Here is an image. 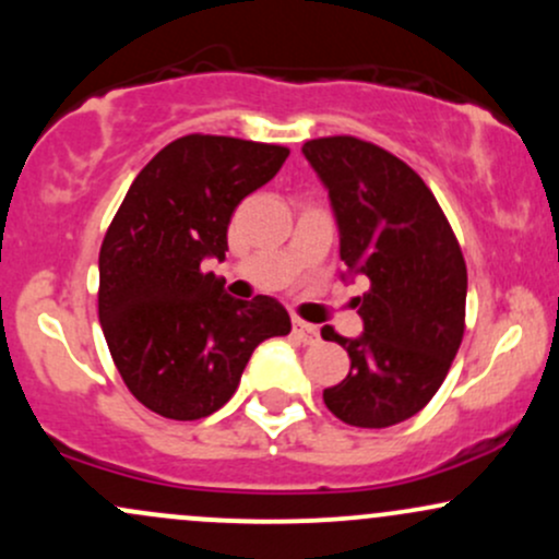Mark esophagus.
Returning a JSON list of instances; mask_svg holds the SVG:
<instances>
[{
	"label": "esophagus",
	"mask_w": 559,
	"mask_h": 559,
	"mask_svg": "<svg viewBox=\"0 0 559 559\" xmlns=\"http://www.w3.org/2000/svg\"><path fill=\"white\" fill-rule=\"evenodd\" d=\"M294 336H297L299 342H305V345H316V342L321 340V331H318V326H312V323L294 318Z\"/></svg>",
	"instance_id": "1"
}]
</instances>
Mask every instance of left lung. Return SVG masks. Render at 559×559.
<instances>
[{"instance_id":"obj_1","label":"left lung","mask_w":559,"mask_h":559,"mask_svg":"<svg viewBox=\"0 0 559 559\" xmlns=\"http://www.w3.org/2000/svg\"><path fill=\"white\" fill-rule=\"evenodd\" d=\"M329 190L347 273L366 278L355 297L364 334L321 336L347 349L349 371L323 403L353 427L406 421L432 401L464 336L467 265L449 219L419 175L373 143L321 138L302 145Z\"/></svg>"}]
</instances>
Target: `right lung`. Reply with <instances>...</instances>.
Segmentation results:
<instances>
[{
	"label": "right lung",
	"mask_w": 559,
	"mask_h": 559,
	"mask_svg": "<svg viewBox=\"0 0 559 559\" xmlns=\"http://www.w3.org/2000/svg\"><path fill=\"white\" fill-rule=\"evenodd\" d=\"M289 148L188 134L145 164L100 247L97 316L110 358L145 408L204 419L236 392L251 353L292 331L278 299H236L204 260H225L236 206Z\"/></svg>",
	"instance_id": "add662e5"
}]
</instances>
